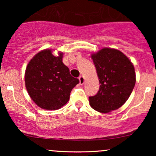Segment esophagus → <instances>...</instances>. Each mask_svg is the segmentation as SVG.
<instances>
[{"instance_id": "esophagus-1", "label": "esophagus", "mask_w": 156, "mask_h": 156, "mask_svg": "<svg viewBox=\"0 0 156 156\" xmlns=\"http://www.w3.org/2000/svg\"><path fill=\"white\" fill-rule=\"evenodd\" d=\"M78 79H79V82H80V85H83V83H84V78H83V77L80 76Z\"/></svg>"}]
</instances>
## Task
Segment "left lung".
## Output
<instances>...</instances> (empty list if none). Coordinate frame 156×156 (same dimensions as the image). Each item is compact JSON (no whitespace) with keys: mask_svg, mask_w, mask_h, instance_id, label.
<instances>
[{"mask_svg":"<svg viewBox=\"0 0 156 156\" xmlns=\"http://www.w3.org/2000/svg\"><path fill=\"white\" fill-rule=\"evenodd\" d=\"M99 82L98 92L89 98L93 109L108 113L121 107L129 98L136 83L134 67L124 53L104 48L92 54Z\"/></svg>","mask_w":156,"mask_h":156,"instance_id":"8db88e82","label":"left lung"}]
</instances>
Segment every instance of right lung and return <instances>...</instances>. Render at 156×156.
I'll return each mask as SVG.
<instances>
[{"label": "right lung", "instance_id": "right-lung-1", "mask_svg": "<svg viewBox=\"0 0 156 156\" xmlns=\"http://www.w3.org/2000/svg\"><path fill=\"white\" fill-rule=\"evenodd\" d=\"M58 56L46 49L37 53L26 67L25 83L28 94L40 108L56 110L67 103L72 89L79 83Z\"/></svg>", "mask_w": 156, "mask_h": 156}]
</instances>
